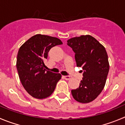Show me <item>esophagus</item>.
Wrapping results in <instances>:
<instances>
[{
    "label": "esophagus",
    "mask_w": 125,
    "mask_h": 125,
    "mask_svg": "<svg viewBox=\"0 0 125 125\" xmlns=\"http://www.w3.org/2000/svg\"><path fill=\"white\" fill-rule=\"evenodd\" d=\"M63 78L66 80H69L71 79V76H63Z\"/></svg>",
    "instance_id": "esophagus-1"
}]
</instances>
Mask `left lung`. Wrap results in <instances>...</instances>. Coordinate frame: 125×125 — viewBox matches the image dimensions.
Returning <instances> with one entry per match:
<instances>
[{"label":"left lung","instance_id":"8db88e82","mask_svg":"<svg viewBox=\"0 0 125 125\" xmlns=\"http://www.w3.org/2000/svg\"><path fill=\"white\" fill-rule=\"evenodd\" d=\"M75 53L77 66H82L83 78L79 87L72 90L80 103H89L103 90L109 71L108 55L104 45L90 35H82L67 41ZM83 72V71H82Z\"/></svg>","mask_w":125,"mask_h":125}]
</instances>
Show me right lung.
<instances>
[{
    "label": "right lung",
    "instance_id": "right-lung-1",
    "mask_svg": "<svg viewBox=\"0 0 125 125\" xmlns=\"http://www.w3.org/2000/svg\"><path fill=\"white\" fill-rule=\"evenodd\" d=\"M62 44L59 38L39 34L20 47L16 65L18 76L25 90L33 97L42 99L49 97L61 79L60 73L44 69V60L52 47Z\"/></svg>",
    "mask_w": 125,
    "mask_h": 125
}]
</instances>
